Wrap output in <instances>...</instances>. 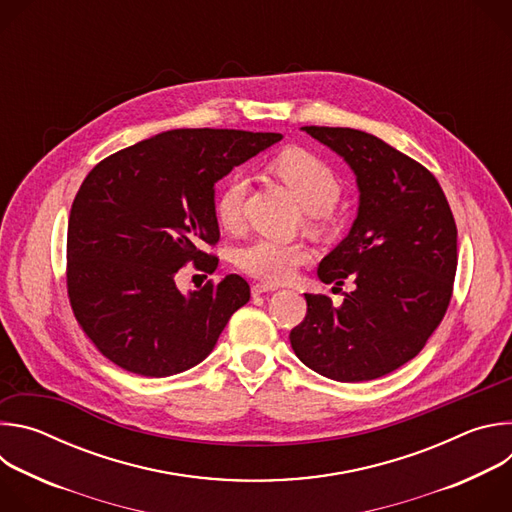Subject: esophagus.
Segmentation results:
<instances>
[{
	"label": "esophagus",
	"mask_w": 512,
	"mask_h": 512,
	"mask_svg": "<svg viewBox=\"0 0 512 512\" xmlns=\"http://www.w3.org/2000/svg\"><path fill=\"white\" fill-rule=\"evenodd\" d=\"M267 291H275V285H265V283H255L251 287V294L253 296H261V294H267Z\"/></svg>",
	"instance_id": "34e87169"
}]
</instances>
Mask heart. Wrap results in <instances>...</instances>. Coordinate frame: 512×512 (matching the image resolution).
<instances>
[{
    "mask_svg": "<svg viewBox=\"0 0 512 512\" xmlns=\"http://www.w3.org/2000/svg\"><path fill=\"white\" fill-rule=\"evenodd\" d=\"M273 172L308 210V225L318 229L328 212L336 206L342 184L336 172L316 154L291 148L273 162ZM247 196V178L231 174L214 200V214L225 229L241 223L243 202ZM308 261V249L302 243H281L273 239H255L237 251V265L251 277L265 283H283L291 279L300 265Z\"/></svg>",
    "mask_w": 512,
    "mask_h": 512,
    "instance_id": "obj_1",
    "label": "heart"
}]
</instances>
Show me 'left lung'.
<instances>
[{"label": "left lung", "instance_id": "obj_1", "mask_svg": "<svg viewBox=\"0 0 512 512\" xmlns=\"http://www.w3.org/2000/svg\"><path fill=\"white\" fill-rule=\"evenodd\" d=\"M354 172L358 212L318 267L324 283L354 281L336 308L304 294L308 314L289 334L298 358L340 383L403 367L440 326L458 267V229L433 174L383 139L350 127H302Z\"/></svg>", "mask_w": 512, "mask_h": 512}]
</instances>
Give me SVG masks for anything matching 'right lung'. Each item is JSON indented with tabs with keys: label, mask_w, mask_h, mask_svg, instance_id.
<instances>
[{
	"label": "right lung",
	"mask_w": 512,
	"mask_h": 512,
	"mask_svg": "<svg viewBox=\"0 0 512 512\" xmlns=\"http://www.w3.org/2000/svg\"><path fill=\"white\" fill-rule=\"evenodd\" d=\"M281 133L172 129L103 162L81 184L68 216L66 287L85 334L117 367L170 377L202 362L229 318L249 302L241 275L184 296L188 261L212 273L221 239L214 184L277 143Z\"/></svg>",
	"instance_id": "add662e5"
}]
</instances>
